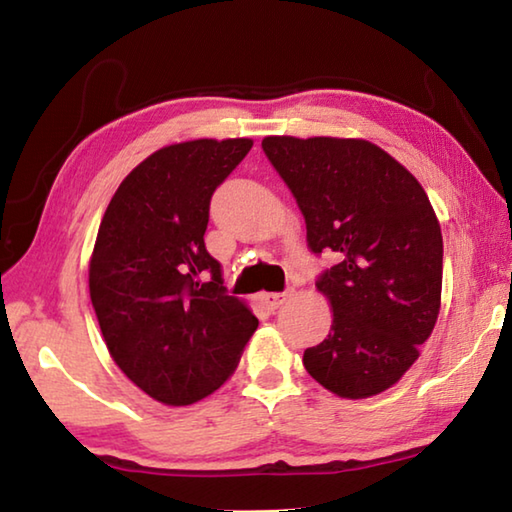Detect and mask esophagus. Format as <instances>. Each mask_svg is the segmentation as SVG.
Wrapping results in <instances>:
<instances>
[{"label": "esophagus", "instance_id": "34e87169", "mask_svg": "<svg viewBox=\"0 0 512 512\" xmlns=\"http://www.w3.org/2000/svg\"><path fill=\"white\" fill-rule=\"evenodd\" d=\"M259 300H262L268 309L275 311L277 307L282 305L284 300H287V293H262V296H259Z\"/></svg>", "mask_w": 512, "mask_h": 512}]
</instances>
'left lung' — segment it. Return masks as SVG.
<instances>
[{
    "mask_svg": "<svg viewBox=\"0 0 512 512\" xmlns=\"http://www.w3.org/2000/svg\"><path fill=\"white\" fill-rule=\"evenodd\" d=\"M262 149L305 216L311 253L336 257L316 280L332 329L302 363L339 397L386 391L438 320L443 235L427 194L366 140L284 135L264 137Z\"/></svg>",
    "mask_w": 512,
    "mask_h": 512,
    "instance_id": "obj_1",
    "label": "left lung"
}]
</instances>
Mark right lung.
<instances>
[{
  "label": "right lung",
  "instance_id": "obj_1",
  "mask_svg": "<svg viewBox=\"0 0 512 512\" xmlns=\"http://www.w3.org/2000/svg\"><path fill=\"white\" fill-rule=\"evenodd\" d=\"M253 140H194L128 173L99 225L90 298L124 375L153 400L187 406L214 393L259 325L228 296L207 253L210 201Z\"/></svg>",
  "mask_w": 512,
  "mask_h": 512
}]
</instances>
